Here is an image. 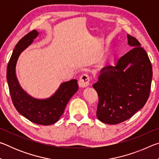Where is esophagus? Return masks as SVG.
Masks as SVG:
<instances>
[{
    "label": "esophagus",
    "instance_id": "1",
    "mask_svg": "<svg viewBox=\"0 0 159 159\" xmlns=\"http://www.w3.org/2000/svg\"><path fill=\"white\" fill-rule=\"evenodd\" d=\"M90 77L88 74H83L80 77L79 85L80 88H85L90 85Z\"/></svg>",
    "mask_w": 159,
    "mask_h": 159
}]
</instances>
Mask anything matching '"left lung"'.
I'll return each instance as SVG.
<instances>
[{
	"instance_id": "left-lung-1",
	"label": "left lung",
	"mask_w": 159,
	"mask_h": 159,
	"mask_svg": "<svg viewBox=\"0 0 159 159\" xmlns=\"http://www.w3.org/2000/svg\"><path fill=\"white\" fill-rule=\"evenodd\" d=\"M133 48L100 71L94 83L99 96L97 117L104 123L117 124L131 118L149 98L152 66L147 53L135 38L127 35Z\"/></svg>"
}]
</instances>
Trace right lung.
<instances>
[{
    "instance_id": "add662e5",
    "label": "right lung",
    "mask_w": 159,
    "mask_h": 159,
    "mask_svg": "<svg viewBox=\"0 0 159 159\" xmlns=\"http://www.w3.org/2000/svg\"><path fill=\"white\" fill-rule=\"evenodd\" d=\"M39 34L36 30H33L15 45L7 64V81L12 103L17 111L34 123L49 125L60 119L69 99L79 90V85L76 79L64 82L52 96L46 99L34 98L22 89L16 76V65L20 54Z\"/></svg>"
}]
</instances>
